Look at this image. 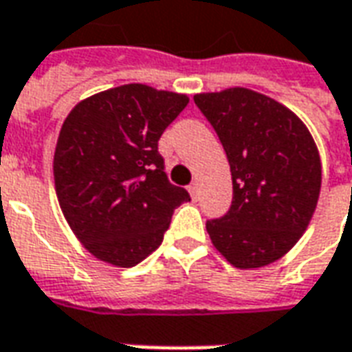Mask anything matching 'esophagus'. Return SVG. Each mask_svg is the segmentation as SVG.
<instances>
[{"mask_svg": "<svg viewBox=\"0 0 352 352\" xmlns=\"http://www.w3.org/2000/svg\"><path fill=\"white\" fill-rule=\"evenodd\" d=\"M188 192H190V196H192V198H196V196H198V192H199L198 183H192L190 186H188Z\"/></svg>", "mask_w": 352, "mask_h": 352, "instance_id": "1", "label": "esophagus"}]
</instances>
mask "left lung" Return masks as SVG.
<instances>
[{"label": "left lung", "mask_w": 352, "mask_h": 352, "mask_svg": "<svg viewBox=\"0 0 352 352\" xmlns=\"http://www.w3.org/2000/svg\"><path fill=\"white\" fill-rule=\"evenodd\" d=\"M221 139L234 198L207 222L214 249L239 270L283 258L303 236L317 207L322 166L307 126L283 103L249 88L196 94Z\"/></svg>", "instance_id": "obj_1"}]
</instances>
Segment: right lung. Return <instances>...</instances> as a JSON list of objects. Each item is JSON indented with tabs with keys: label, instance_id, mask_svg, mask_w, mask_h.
I'll list each match as a JSON object with an SVG mask.
<instances>
[{
	"label": "right lung",
	"instance_id": "obj_1",
	"mask_svg": "<svg viewBox=\"0 0 352 352\" xmlns=\"http://www.w3.org/2000/svg\"><path fill=\"white\" fill-rule=\"evenodd\" d=\"M186 94L122 85L79 101L62 124L54 186L65 221L92 256L131 267L160 247L188 192L168 181L158 139Z\"/></svg>",
	"mask_w": 352,
	"mask_h": 352
}]
</instances>
